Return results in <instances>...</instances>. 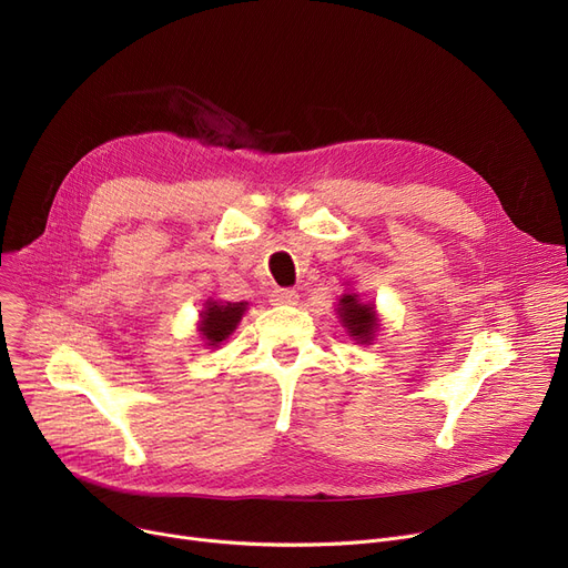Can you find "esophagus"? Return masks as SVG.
<instances>
[{
    "label": "esophagus",
    "mask_w": 568,
    "mask_h": 568,
    "mask_svg": "<svg viewBox=\"0 0 568 568\" xmlns=\"http://www.w3.org/2000/svg\"><path fill=\"white\" fill-rule=\"evenodd\" d=\"M296 300H300V294H296V290H290V287L274 290V294H272L274 304H296Z\"/></svg>",
    "instance_id": "obj_1"
}]
</instances>
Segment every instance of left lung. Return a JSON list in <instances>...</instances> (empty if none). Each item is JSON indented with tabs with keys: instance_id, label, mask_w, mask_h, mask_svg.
<instances>
[{
	"instance_id": "left-lung-1",
	"label": "left lung",
	"mask_w": 568,
	"mask_h": 568,
	"mask_svg": "<svg viewBox=\"0 0 568 568\" xmlns=\"http://www.w3.org/2000/svg\"><path fill=\"white\" fill-rule=\"evenodd\" d=\"M338 315H341V324L354 341L359 343L373 341L377 332L375 306L359 302V294H343L338 302Z\"/></svg>"
}]
</instances>
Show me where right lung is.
<instances>
[{
  "label": "right lung",
  "instance_id": "1",
  "mask_svg": "<svg viewBox=\"0 0 568 568\" xmlns=\"http://www.w3.org/2000/svg\"><path fill=\"white\" fill-rule=\"evenodd\" d=\"M246 302H214L206 300L204 311L200 313V326L197 332L204 338V345L219 347L227 336L236 329V324L242 322V315L246 313Z\"/></svg>",
  "mask_w": 568,
  "mask_h": 568
}]
</instances>
